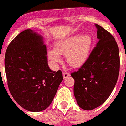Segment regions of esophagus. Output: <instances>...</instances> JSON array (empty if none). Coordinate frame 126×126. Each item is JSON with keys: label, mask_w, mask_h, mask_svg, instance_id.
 Here are the masks:
<instances>
[{"label": "esophagus", "mask_w": 126, "mask_h": 126, "mask_svg": "<svg viewBox=\"0 0 126 126\" xmlns=\"http://www.w3.org/2000/svg\"><path fill=\"white\" fill-rule=\"evenodd\" d=\"M69 76H70V74H69V73H67V72H63V77L64 79H67V77H69Z\"/></svg>", "instance_id": "esophagus-1"}]
</instances>
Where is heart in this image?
<instances>
[{
  "label": "heart",
  "instance_id": "b5f03b06",
  "mask_svg": "<svg viewBox=\"0 0 126 126\" xmlns=\"http://www.w3.org/2000/svg\"><path fill=\"white\" fill-rule=\"evenodd\" d=\"M92 45V38L88 34L75 35L57 42L54 49L49 50L47 55L53 63L60 61L59 55H65L66 60L72 67H79L88 60Z\"/></svg>",
  "mask_w": 126,
  "mask_h": 126
}]
</instances>
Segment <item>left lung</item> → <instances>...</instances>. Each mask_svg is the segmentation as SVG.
<instances>
[{"label":"left lung","mask_w":126,"mask_h":126,"mask_svg":"<svg viewBox=\"0 0 126 126\" xmlns=\"http://www.w3.org/2000/svg\"><path fill=\"white\" fill-rule=\"evenodd\" d=\"M97 28L99 42L88 60L71 74L75 80L77 104L86 110L94 109L107 99L117 82L120 71L119 49L114 36L101 26Z\"/></svg>","instance_id":"obj_1"}]
</instances>
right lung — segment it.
<instances>
[{"label":"right lung","mask_w":126,"mask_h":126,"mask_svg":"<svg viewBox=\"0 0 126 126\" xmlns=\"http://www.w3.org/2000/svg\"><path fill=\"white\" fill-rule=\"evenodd\" d=\"M42 37L26 29L9 44L4 65L9 90L14 99L31 112L50 105L60 83L62 72L52 71L47 65Z\"/></svg>","instance_id":"1"}]
</instances>
